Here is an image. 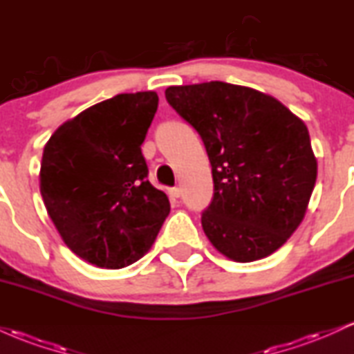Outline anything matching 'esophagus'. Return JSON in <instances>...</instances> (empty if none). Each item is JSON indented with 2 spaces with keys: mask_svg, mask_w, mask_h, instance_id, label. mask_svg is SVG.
Instances as JSON below:
<instances>
[{
  "mask_svg": "<svg viewBox=\"0 0 354 354\" xmlns=\"http://www.w3.org/2000/svg\"><path fill=\"white\" fill-rule=\"evenodd\" d=\"M168 193H169V196L173 198V200H178V198L181 196V189L178 188V186H174V188H169Z\"/></svg>",
  "mask_w": 354,
  "mask_h": 354,
  "instance_id": "34e87169",
  "label": "esophagus"
}]
</instances>
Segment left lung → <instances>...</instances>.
<instances>
[{"instance_id": "obj_1", "label": "left lung", "mask_w": 354, "mask_h": 354, "mask_svg": "<svg viewBox=\"0 0 354 354\" xmlns=\"http://www.w3.org/2000/svg\"><path fill=\"white\" fill-rule=\"evenodd\" d=\"M165 95L208 153L214 193L201 213L206 236L239 263L274 253L303 221L316 183L306 124L273 96L223 81Z\"/></svg>"}]
</instances>
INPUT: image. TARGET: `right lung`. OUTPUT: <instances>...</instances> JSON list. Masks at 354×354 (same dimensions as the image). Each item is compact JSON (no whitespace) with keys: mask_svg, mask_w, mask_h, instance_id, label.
Returning <instances> with one entry per match:
<instances>
[{"mask_svg":"<svg viewBox=\"0 0 354 354\" xmlns=\"http://www.w3.org/2000/svg\"><path fill=\"white\" fill-rule=\"evenodd\" d=\"M156 109L154 91L116 95L61 124L44 146V206L68 248L91 265H133L169 214L141 153Z\"/></svg>","mask_w":354,"mask_h":354,"instance_id":"obj_1","label":"right lung"}]
</instances>
